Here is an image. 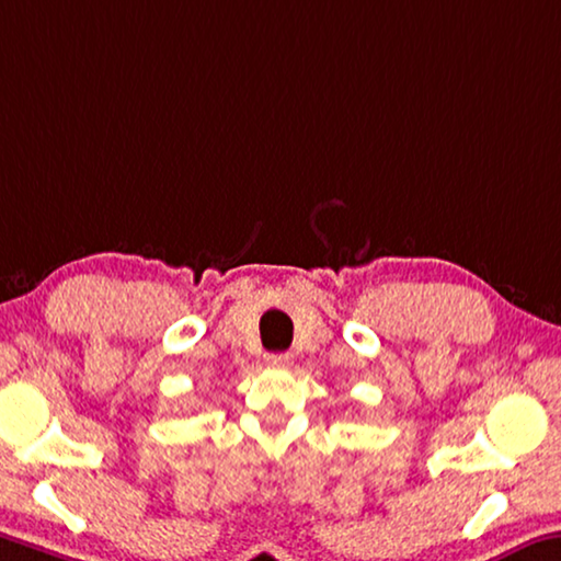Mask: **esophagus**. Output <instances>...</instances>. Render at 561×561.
<instances>
[{
  "label": "esophagus",
  "instance_id": "34e87169",
  "mask_svg": "<svg viewBox=\"0 0 561 561\" xmlns=\"http://www.w3.org/2000/svg\"><path fill=\"white\" fill-rule=\"evenodd\" d=\"M266 364H270V367H289L291 357H289L287 352H282V354H266Z\"/></svg>",
  "mask_w": 561,
  "mask_h": 561
}]
</instances>
